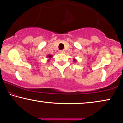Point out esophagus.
Returning a JSON list of instances; mask_svg holds the SVG:
<instances>
[{"mask_svg":"<svg viewBox=\"0 0 123 123\" xmlns=\"http://www.w3.org/2000/svg\"><path fill=\"white\" fill-rule=\"evenodd\" d=\"M59 53H64V50H59Z\"/></svg>","mask_w":123,"mask_h":123,"instance_id":"obj_1","label":"esophagus"}]
</instances>
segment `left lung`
Returning a JSON list of instances; mask_svg holds the SVG:
<instances>
[{
  "mask_svg": "<svg viewBox=\"0 0 123 123\" xmlns=\"http://www.w3.org/2000/svg\"><path fill=\"white\" fill-rule=\"evenodd\" d=\"M77 61V60L76 59H75V58L73 59V62H76Z\"/></svg>",
  "mask_w": 123,
  "mask_h": 123,
  "instance_id": "8db88e82",
  "label": "left lung"
}]
</instances>
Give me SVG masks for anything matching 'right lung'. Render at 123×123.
I'll use <instances>...</instances> for the list:
<instances>
[{"label":"right lung","instance_id":"right-lung-1","mask_svg":"<svg viewBox=\"0 0 123 123\" xmlns=\"http://www.w3.org/2000/svg\"><path fill=\"white\" fill-rule=\"evenodd\" d=\"M46 57H47V58L48 59V62H49V60L50 59H51L52 58H53V55H50V54H49V55H47Z\"/></svg>","mask_w":123,"mask_h":123}]
</instances>
